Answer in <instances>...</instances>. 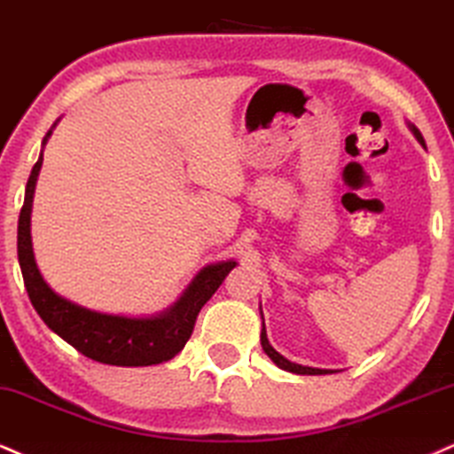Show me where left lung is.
Here are the masks:
<instances>
[{
  "label": "left lung",
  "instance_id": "1",
  "mask_svg": "<svg viewBox=\"0 0 454 454\" xmlns=\"http://www.w3.org/2000/svg\"><path fill=\"white\" fill-rule=\"evenodd\" d=\"M408 128H411L412 134H415V137H417V141L421 143L423 147H425V141H423L421 132H419V128H417V126H412V124H408ZM261 345H262V349H265V354L271 357L273 364H276V366L282 368V371H288V372H294V374H326V372H333V371H324V368L301 366V364L290 362V360H286V357H284L282 354H278V351L273 349V347L270 345V339H267V333H265V322H262V330H261Z\"/></svg>",
  "mask_w": 454,
  "mask_h": 454
}]
</instances>
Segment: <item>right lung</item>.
<instances>
[{
  "mask_svg": "<svg viewBox=\"0 0 454 454\" xmlns=\"http://www.w3.org/2000/svg\"><path fill=\"white\" fill-rule=\"evenodd\" d=\"M50 132L43 138L46 145ZM43 155L33 166L19 216V262L25 288L46 326L80 354L111 366H151L172 360L192 337L206 301L216 293L236 261L204 267L181 299L158 317H124L98 313L56 294L37 270L31 246V206Z\"/></svg>",
  "mask_w": 454,
  "mask_h": 454,
  "instance_id": "right-lung-1",
  "label": "right lung"
}]
</instances>
